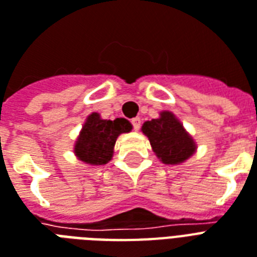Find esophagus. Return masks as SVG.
Wrapping results in <instances>:
<instances>
[{"instance_id": "obj_1", "label": "esophagus", "mask_w": 257, "mask_h": 257, "mask_svg": "<svg viewBox=\"0 0 257 257\" xmlns=\"http://www.w3.org/2000/svg\"><path fill=\"white\" fill-rule=\"evenodd\" d=\"M132 125H133V129L135 131H139L140 129V125H142V120L136 117V118H132Z\"/></svg>"}]
</instances>
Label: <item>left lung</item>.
Here are the masks:
<instances>
[{"mask_svg": "<svg viewBox=\"0 0 257 257\" xmlns=\"http://www.w3.org/2000/svg\"><path fill=\"white\" fill-rule=\"evenodd\" d=\"M142 131L164 164L183 163L197 150L193 137L171 111H162L159 118L146 121Z\"/></svg>", "mask_w": 257, "mask_h": 257, "instance_id": "8db88e82", "label": "left lung"}]
</instances>
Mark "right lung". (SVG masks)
<instances>
[{"label": "right lung", "mask_w": 257, "mask_h": 257, "mask_svg": "<svg viewBox=\"0 0 257 257\" xmlns=\"http://www.w3.org/2000/svg\"><path fill=\"white\" fill-rule=\"evenodd\" d=\"M132 131V124L125 118L102 120L98 113H91L82 126L74 152L86 164H106L113 156L117 137Z\"/></svg>", "instance_id": "obj_1"}]
</instances>
